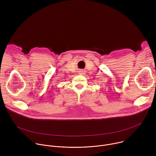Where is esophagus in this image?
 Wrapping results in <instances>:
<instances>
[{
    "mask_svg": "<svg viewBox=\"0 0 156 156\" xmlns=\"http://www.w3.org/2000/svg\"><path fill=\"white\" fill-rule=\"evenodd\" d=\"M84 72H84V70H80L79 71V73H80V75H84V73H85Z\"/></svg>",
    "mask_w": 156,
    "mask_h": 156,
    "instance_id": "obj_1",
    "label": "esophagus"
}]
</instances>
